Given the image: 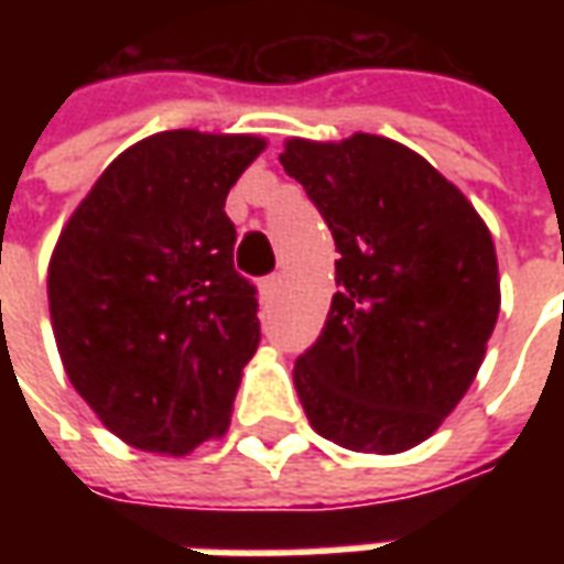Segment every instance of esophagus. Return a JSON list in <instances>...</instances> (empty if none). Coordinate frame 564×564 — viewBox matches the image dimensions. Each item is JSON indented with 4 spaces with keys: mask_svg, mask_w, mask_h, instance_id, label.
<instances>
[{
    "mask_svg": "<svg viewBox=\"0 0 564 564\" xmlns=\"http://www.w3.org/2000/svg\"><path fill=\"white\" fill-rule=\"evenodd\" d=\"M281 283H283L281 274H269V278H262V283H259V293H262V299H274L278 290H281Z\"/></svg>",
    "mask_w": 564,
    "mask_h": 564,
    "instance_id": "1",
    "label": "esophagus"
}]
</instances>
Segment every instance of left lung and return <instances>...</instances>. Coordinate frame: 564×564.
<instances>
[{
  "instance_id": "left-lung-1",
  "label": "left lung",
  "mask_w": 564,
  "mask_h": 564,
  "mask_svg": "<svg viewBox=\"0 0 564 564\" xmlns=\"http://www.w3.org/2000/svg\"><path fill=\"white\" fill-rule=\"evenodd\" d=\"M281 165L341 253L326 326L295 359L299 402L347 449L416 447L468 392L496 329L492 235L447 177L380 135L293 139Z\"/></svg>"
}]
</instances>
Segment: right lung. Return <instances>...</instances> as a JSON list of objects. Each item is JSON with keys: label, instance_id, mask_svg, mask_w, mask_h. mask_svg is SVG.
I'll list each match as a JSON object with an SVG mask.
<instances>
[{"label": "right lung", "instance_id": "add662e5", "mask_svg": "<svg viewBox=\"0 0 564 564\" xmlns=\"http://www.w3.org/2000/svg\"><path fill=\"white\" fill-rule=\"evenodd\" d=\"M262 148L193 129L150 135L105 169L56 241L47 299L63 366L132 447L184 456L229 425L262 332L223 208Z\"/></svg>", "mask_w": 564, "mask_h": 564}]
</instances>
